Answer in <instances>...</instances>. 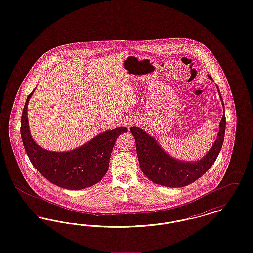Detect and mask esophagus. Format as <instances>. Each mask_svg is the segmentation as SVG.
<instances>
[{
	"label": "esophagus",
	"mask_w": 253,
	"mask_h": 253,
	"mask_svg": "<svg viewBox=\"0 0 253 253\" xmlns=\"http://www.w3.org/2000/svg\"><path fill=\"white\" fill-rule=\"evenodd\" d=\"M133 124H135V121H134L133 119H128V120H126V121H124V125H125L127 128H130Z\"/></svg>",
	"instance_id": "obj_1"
}]
</instances>
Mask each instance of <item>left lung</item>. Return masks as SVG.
Listing matches in <instances>:
<instances>
[{"mask_svg":"<svg viewBox=\"0 0 253 253\" xmlns=\"http://www.w3.org/2000/svg\"><path fill=\"white\" fill-rule=\"evenodd\" d=\"M210 80L212 78L209 75ZM223 105V117L219 123L216 140L204 157L197 161H184L169 156L156 138L139 127L132 126L131 132L135 140L136 153L141 170L154 183L169 188H180L200 178L212 166L221 151L226 131V116L224 101L216 86Z\"/></svg>","mask_w":253,"mask_h":253,"instance_id":"8db88e82","label":"left lung"}]
</instances>
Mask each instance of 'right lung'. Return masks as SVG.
<instances>
[{"instance_id":"1","label":"right lung","mask_w":253,"mask_h":253,"mask_svg":"<svg viewBox=\"0 0 253 253\" xmlns=\"http://www.w3.org/2000/svg\"><path fill=\"white\" fill-rule=\"evenodd\" d=\"M36 88L27 96L21 121L24 149L37 170L51 183L66 190H83L102 179L118 136L128 132L121 126L97 134L90 141L67 152H51L34 141L27 118V106Z\"/></svg>"}]
</instances>
